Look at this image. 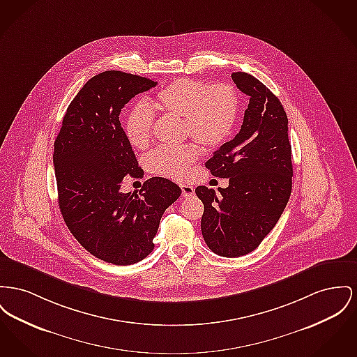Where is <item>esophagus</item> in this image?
<instances>
[{
	"label": "esophagus",
	"instance_id": "esophagus-1",
	"mask_svg": "<svg viewBox=\"0 0 357 357\" xmlns=\"http://www.w3.org/2000/svg\"><path fill=\"white\" fill-rule=\"evenodd\" d=\"M181 190H182V195L185 198H190L191 195H194V191H195L191 185H186V183L181 185Z\"/></svg>",
	"mask_w": 357,
	"mask_h": 357
}]
</instances>
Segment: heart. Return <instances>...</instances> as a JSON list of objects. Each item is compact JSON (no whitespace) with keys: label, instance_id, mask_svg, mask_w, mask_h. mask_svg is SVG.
Instances as JSON below:
<instances>
[{"label":"heart","instance_id":"heart-1","mask_svg":"<svg viewBox=\"0 0 357 357\" xmlns=\"http://www.w3.org/2000/svg\"><path fill=\"white\" fill-rule=\"evenodd\" d=\"M153 106L183 117L186 135L206 147H215L233 132L238 119L240 100L231 84L208 86L197 79L179 78L156 94ZM153 120L155 112L147 102H137L129 110L124 123V135L132 147L147 146ZM199 153V148L192 143L160 146L148 153L146 163L153 174L183 179Z\"/></svg>","mask_w":357,"mask_h":357}]
</instances>
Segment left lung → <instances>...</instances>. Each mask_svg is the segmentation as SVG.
I'll list each match as a JSON object with an SVG mask.
<instances>
[{"instance_id":"1","label":"left lung","mask_w":357,"mask_h":357,"mask_svg":"<svg viewBox=\"0 0 357 357\" xmlns=\"http://www.w3.org/2000/svg\"><path fill=\"white\" fill-rule=\"evenodd\" d=\"M231 79L250 104L234 139L218 148L205 166L229 178L227 189L198 186L204 204L201 231L211 251L237 257L256 250L273 231L293 186L287 114L273 91L247 73Z\"/></svg>"}]
</instances>
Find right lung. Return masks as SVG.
I'll list each match as a JSON object with an SVG mask.
<instances>
[{
  "label": "right lung",
  "instance_id": "add662e5",
  "mask_svg": "<svg viewBox=\"0 0 357 357\" xmlns=\"http://www.w3.org/2000/svg\"><path fill=\"white\" fill-rule=\"evenodd\" d=\"M158 82L123 71L89 79L64 114L54 144L58 201L67 228L84 250L116 266L147 257L160 218L182 190L151 178L139 192H123L126 175L140 178L120 123L121 109Z\"/></svg>",
  "mask_w": 357,
  "mask_h": 357
}]
</instances>
